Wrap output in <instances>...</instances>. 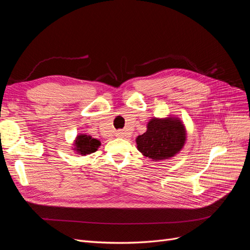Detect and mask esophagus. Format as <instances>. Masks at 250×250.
<instances>
[{"instance_id": "1", "label": "esophagus", "mask_w": 250, "mask_h": 250, "mask_svg": "<svg viewBox=\"0 0 250 250\" xmlns=\"http://www.w3.org/2000/svg\"><path fill=\"white\" fill-rule=\"evenodd\" d=\"M123 134H124V133H123V132H121V131H120V132H117V135H118V137H122Z\"/></svg>"}]
</instances>
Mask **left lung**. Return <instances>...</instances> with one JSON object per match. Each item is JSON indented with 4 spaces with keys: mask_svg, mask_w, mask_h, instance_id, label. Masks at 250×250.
<instances>
[{
    "mask_svg": "<svg viewBox=\"0 0 250 250\" xmlns=\"http://www.w3.org/2000/svg\"><path fill=\"white\" fill-rule=\"evenodd\" d=\"M187 131L184 123L177 117L152 118L147 124V130L137 138L140 152L153 162L169 160L184 148Z\"/></svg>",
    "mask_w": 250,
    "mask_h": 250,
    "instance_id": "1",
    "label": "left lung"
}]
</instances>
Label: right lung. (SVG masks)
<instances>
[{"mask_svg":"<svg viewBox=\"0 0 250 250\" xmlns=\"http://www.w3.org/2000/svg\"><path fill=\"white\" fill-rule=\"evenodd\" d=\"M101 145V143L99 140L93 139L90 135L84 134V133H80L78 134L76 139L74 141V151L76 152V154L80 155H86L90 154L93 152H96Z\"/></svg>","mask_w":250,"mask_h":250,"instance_id":"obj_1","label":"right lung"}]
</instances>
